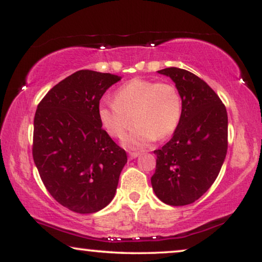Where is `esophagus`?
I'll use <instances>...</instances> for the list:
<instances>
[{
  "instance_id": "1",
  "label": "esophagus",
  "mask_w": 262,
  "mask_h": 262,
  "mask_svg": "<svg viewBox=\"0 0 262 262\" xmlns=\"http://www.w3.org/2000/svg\"><path fill=\"white\" fill-rule=\"evenodd\" d=\"M139 155H141V154H139V152H135V151H132V152H128V156H130V159H131V160L136 159V157H138Z\"/></svg>"
}]
</instances>
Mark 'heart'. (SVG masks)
<instances>
[{
  "label": "heart",
  "mask_w": 262,
  "mask_h": 262,
  "mask_svg": "<svg viewBox=\"0 0 262 262\" xmlns=\"http://www.w3.org/2000/svg\"><path fill=\"white\" fill-rule=\"evenodd\" d=\"M182 99L178 88L168 82L134 78L114 94V102L101 101L98 117L102 127L112 137L124 139L127 148L148 145L156 137L164 138L177 130L182 117Z\"/></svg>",
  "instance_id": "obj_1"
}]
</instances>
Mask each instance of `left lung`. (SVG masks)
Listing matches in <instances>:
<instances>
[{
	"label": "left lung",
	"instance_id": "left-lung-1",
	"mask_svg": "<svg viewBox=\"0 0 262 262\" xmlns=\"http://www.w3.org/2000/svg\"><path fill=\"white\" fill-rule=\"evenodd\" d=\"M182 99L181 121L157 156L152 189L161 202L184 206L198 200L216 180L228 150V114L220 96L194 74L166 68Z\"/></svg>",
	"mask_w": 262,
	"mask_h": 262
}]
</instances>
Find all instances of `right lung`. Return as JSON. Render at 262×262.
<instances>
[{
  "label": "right lung",
  "mask_w": 262,
  "mask_h": 262,
  "mask_svg": "<svg viewBox=\"0 0 262 262\" xmlns=\"http://www.w3.org/2000/svg\"><path fill=\"white\" fill-rule=\"evenodd\" d=\"M120 78L76 71L50 89L35 111L34 163L53 199L74 212L94 213L108 205L127 162L98 117L100 99Z\"/></svg>",
  "instance_id": "right-lung-1"
}]
</instances>
